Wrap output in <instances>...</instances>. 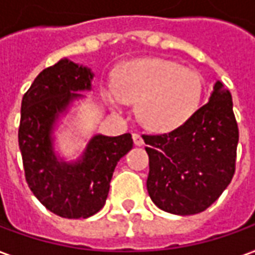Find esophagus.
I'll list each match as a JSON object with an SVG mask.
<instances>
[{
    "label": "esophagus",
    "mask_w": 255,
    "mask_h": 255,
    "mask_svg": "<svg viewBox=\"0 0 255 255\" xmlns=\"http://www.w3.org/2000/svg\"><path fill=\"white\" fill-rule=\"evenodd\" d=\"M132 139H134V144L136 145V146H141V145L144 144V139H142V136L139 135V134H132Z\"/></svg>",
    "instance_id": "esophagus-1"
}]
</instances>
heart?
I'll return each instance as SVG.
<instances>
[{
    "mask_svg": "<svg viewBox=\"0 0 255 255\" xmlns=\"http://www.w3.org/2000/svg\"><path fill=\"white\" fill-rule=\"evenodd\" d=\"M203 83L198 72L178 63L144 57L123 63L114 86L106 89L114 110L126 103L136 104V117L145 128L168 132L183 126L199 109Z\"/></svg>",
    "mask_w": 255,
    "mask_h": 255,
    "instance_id": "1",
    "label": "heart"
}]
</instances>
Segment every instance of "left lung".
<instances>
[{
	"mask_svg": "<svg viewBox=\"0 0 255 255\" xmlns=\"http://www.w3.org/2000/svg\"><path fill=\"white\" fill-rule=\"evenodd\" d=\"M142 138L149 156V198L168 213H200L232 182L239 128L232 94L220 80L213 84L209 101L183 126Z\"/></svg>",
	"mask_w": 255,
	"mask_h": 255,
	"instance_id": "obj_1",
	"label": "left lung"
}]
</instances>
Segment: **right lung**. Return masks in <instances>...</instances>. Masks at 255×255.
<instances>
[{"label":"right lung","mask_w":255,"mask_h":255,"mask_svg":"<svg viewBox=\"0 0 255 255\" xmlns=\"http://www.w3.org/2000/svg\"><path fill=\"white\" fill-rule=\"evenodd\" d=\"M93 79L90 67L63 57L36 76L21 104L18 142L28 186L65 219H87L106 205L114 169L134 144L131 134H96L75 159L59 149V127L86 99L82 92H92Z\"/></svg>","instance_id":"1"}]
</instances>
